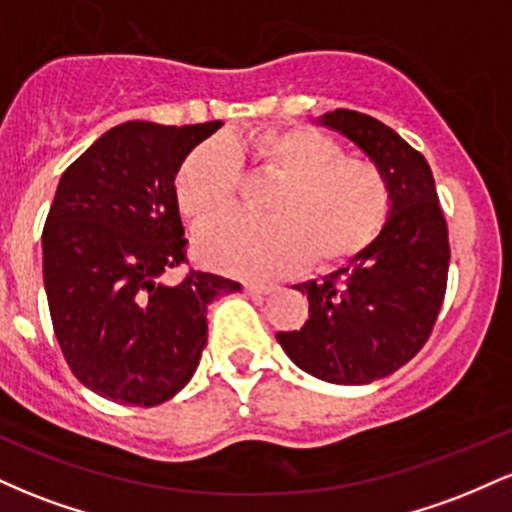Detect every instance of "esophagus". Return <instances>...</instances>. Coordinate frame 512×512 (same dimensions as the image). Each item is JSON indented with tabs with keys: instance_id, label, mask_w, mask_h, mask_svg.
Wrapping results in <instances>:
<instances>
[{
	"instance_id": "1",
	"label": "esophagus",
	"mask_w": 512,
	"mask_h": 512,
	"mask_svg": "<svg viewBox=\"0 0 512 512\" xmlns=\"http://www.w3.org/2000/svg\"><path fill=\"white\" fill-rule=\"evenodd\" d=\"M279 286L274 284V281H250V284H245V291H248V296L252 298H262V296H269V293H274Z\"/></svg>"
}]
</instances>
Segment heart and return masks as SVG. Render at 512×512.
<instances>
[{
    "instance_id": "1",
    "label": "heart",
    "mask_w": 512,
    "mask_h": 512,
    "mask_svg": "<svg viewBox=\"0 0 512 512\" xmlns=\"http://www.w3.org/2000/svg\"><path fill=\"white\" fill-rule=\"evenodd\" d=\"M281 178L272 219L231 214L197 231L195 250L209 267L240 276H267L313 257L317 264L346 260L380 233L390 190L378 168L346 158L327 134L310 127H267L187 154L175 175V202L190 221H207L233 204L238 161Z\"/></svg>"
}]
</instances>
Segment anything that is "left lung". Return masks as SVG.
Masks as SVG:
<instances>
[{"instance_id": "8db88e82", "label": "left lung", "mask_w": 512, "mask_h": 512, "mask_svg": "<svg viewBox=\"0 0 512 512\" xmlns=\"http://www.w3.org/2000/svg\"><path fill=\"white\" fill-rule=\"evenodd\" d=\"M315 125L339 132L383 173L390 211L361 252L320 281L293 289L308 296L301 330L276 342L298 368L334 385H368L419 354L448 284V226L426 158L375 117L332 110Z\"/></svg>"}]
</instances>
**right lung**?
Here are the masks:
<instances>
[{
    "label": "right lung",
    "instance_id": "1",
    "mask_svg": "<svg viewBox=\"0 0 512 512\" xmlns=\"http://www.w3.org/2000/svg\"><path fill=\"white\" fill-rule=\"evenodd\" d=\"M223 122L166 127L129 120L98 137L57 182L43 228L52 327L81 385L110 402L156 407L192 380L207 308L238 281L192 272L175 175Z\"/></svg>",
    "mask_w": 512,
    "mask_h": 512
}]
</instances>
